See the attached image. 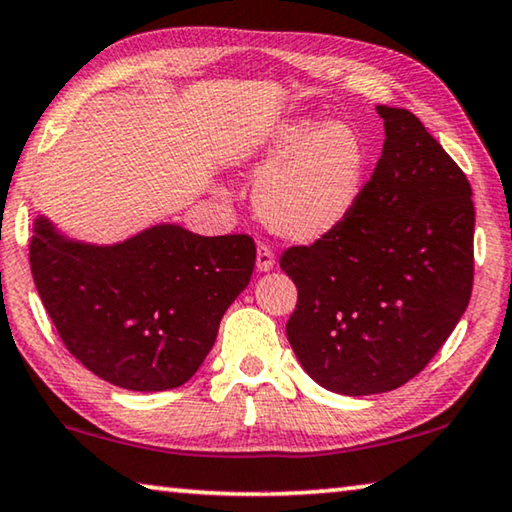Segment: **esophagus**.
I'll list each match as a JSON object with an SVG mask.
<instances>
[{
	"label": "esophagus",
	"instance_id": "1",
	"mask_svg": "<svg viewBox=\"0 0 512 512\" xmlns=\"http://www.w3.org/2000/svg\"><path fill=\"white\" fill-rule=\"evenodd\" d=\"M274 265H277V258H274L272 249L267 247V245H258V249H256V267H258V272H270Z\"/></svg>",
	"mask_w": 512,
	"mask_h": 512
}]
</instances>
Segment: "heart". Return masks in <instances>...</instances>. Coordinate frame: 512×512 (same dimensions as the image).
<instances>
[{"instance_id": "1", "label": "heart", "mask_w": 512, "mask_h": 512, "mask_svg": "<svg viewBox=\"0 0 512 512\" xmlns=\"http://www.w3.org/2000/svg\"><path fill=\"white\" fill-rule=\"evenodd\" d=\"M368 153L350 125L295 119L274 125L258 141L249 169L258 219L279 238L316 242L334 233L364 190Z\"/></svg>"}]
</instances>
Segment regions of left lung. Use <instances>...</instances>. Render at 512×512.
I'll return each instance as SVG.
<instances>
[{"label":"left lung","mask_w":512,"mask_h":512,"mask_svg":"<svg viewBox=\"0 0 512 512\" xmlns=\"http://www.w3.org/2000/svg\"><path fill=\"white\" fill-rule=\"evenodd\" d=\"M382 157L350 217L290 247L286 325L320 387L371 396L403 387L437 355L474 286V201L462 169L412 112L377 105Z\"/></svg>","instance_id":"1"}]
</instances>
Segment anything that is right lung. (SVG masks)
I'll return each mask as SVG.
<instances>
[{
  "label": "right lung",
  "instance_id": "1",
  "mask_svg": "<svg viewBox=\"0 0 512 512\" xmlns=\"http://www.w3.org/2000/svg\"><path fill=\"white\" fill-rule=\"evenodd\" d=\"M29 263L70 355L121 389L167 391L208 357L219 320L251 279L256 245L242 233L203 238L157 224L102 247L38 217Z\"/></svg>",
  "mask_w": 512,
  "mask_h": 512
}]
</instances>
